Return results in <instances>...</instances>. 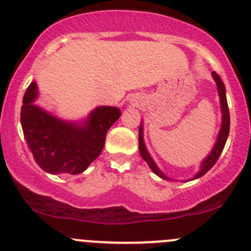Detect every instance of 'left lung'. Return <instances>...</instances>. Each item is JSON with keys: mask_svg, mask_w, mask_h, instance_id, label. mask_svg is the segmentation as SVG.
Here are the masks:
<instances>
[{"mask_svg": "<svg viewBox=\"0 0 251 251\" xmlns=\"http://www.w3.org/2000/svg\"><path fill=\"white\" fill-rule=\"evenodd\" d=\"M212 78L215 80L217 86V92H219V97H220V105H221V113H222V119H221V127H220L219 135H217L216 142H215L214 147H212L211 151L209 153V155L201 161V169H199L198 173L196 174V176L192 177L191 179H187V181H192V179H197L199 177H201L203 175H205L212 166L216 164L217 159L220 158L221 155L222 151L225 148V144H226L227 138H228V133H229V110H228V104H227V98H226V87H225L224 81L221 80V77L216 74L215 72H212ZM138 146H140V153L143 158V160L148 164L149 168L151 169L154 174L156 176H159L160 178L163 179H170V181H174L173 178H170L169 176H166L160 169L158 168V165L155 164V161L153 160V158L149 154L148 149H147L146 143H144V138H143V123L141 121L140 125V132H138ZM183 181V182H187Z\"/></svg>", "mask_w": 251, "mask_h": 251, "instance_id": "left-lung-1", "label": "left lung"}]
</instances>
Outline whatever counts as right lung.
Here are the masks:
<instances>
[{
    "label": "right lung",
    "instance_id": "add662e5",
    "mask_svg": "<svg viewBox=\"0 0 251 251\" xmlns=\"http://www.w3.org/2000/svg\"><path fill=\"white\" fill-rule=\"evenodd\" d=\"M37 97V83L32 81L23 98L20 123L35 161L52 175L83 173L102 153L120 109L100 105L82 121H68L35 104Z\"/></svg>",
    "mask_w": 251,
    "mask_h": 251
}]
</instances>
